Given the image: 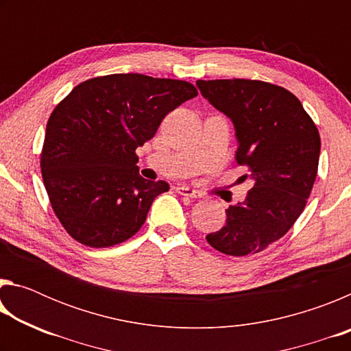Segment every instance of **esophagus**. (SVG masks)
<instances>
[{"mask_svg":"<svg viewBox=\"0 0 351 351\" xmlns=\"http://www.w3.org/2000/svg\"><path fill=\"white\" fill-rule=\"evenodd\" d=\"M176 192L180 193V195H182V197H189V198H201V197H203V195H201L198 190L190 189L187 186H178L176 187Z\"/></svg>","mask_w":351,"mask_h":351,"instance_id":"obj_1","label":"esophagus"}]
</instances>
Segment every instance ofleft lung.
I'll use <instances>...</instances> for the list:
<instances>
[{
	"instance_id": "8db88e82",
	"label": "left lung",
	"mask_w": 351,
	"mask_h": 351,
	"mask_svg": "<svg viewBox=\"0 0 351 351\" xmlns=\"http://www.w3.org/2000/svg\"><path fill=\"white\" fill-rule=\"evenodd\" d=\"M203 96L234 122L254 187L241 204L226 209V224L206 235L226 255L257 254L280 240L304 212L317 176L320 136L293 93L249 79L198 80Z\"/></svg>"
}]
</instances>
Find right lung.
Masks as SVG:
<instances>
[{
	"instance_id": "right-lung-1",
	"label": "right lung",
	"mask_w": 351,
	"mask_h": 351,
	"mask_svg": "<svg viewBox=\"0 0 351 351\" xmlns=\"http://www.w3.org/2000/svg\"><path fill=\"white\" fill-rule=\"evenodd\" d=\"M197 94L184 80L110 74L79 83L56 106L40 167L52 210L75 241L110 247L142 228L153 199L170 187L139 175L136 148Z\"/></svg>"
}]
</instances>
